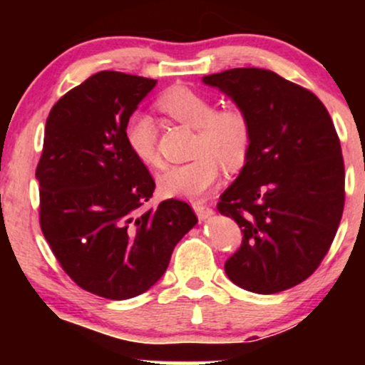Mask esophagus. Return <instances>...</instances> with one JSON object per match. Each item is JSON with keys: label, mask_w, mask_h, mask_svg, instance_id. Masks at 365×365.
<instances>
[{"label": "esophagus", "mask_w": 365, "mask_h": 365, "mask_svg": "<svg viewBox=\"0 0 365 365\" xmlns=\"http://www.w3.org/2000/svg\"><path fill=\"white\" fill-rule=\"evenodd\" d=\"M192 209L194 211H196V214H197V217L201 219V221H206V219H209L214 214V211L211 207L207 206L206 202H202V201H196V202H192Z\"/></svg>", "instance_id": "esophagus-1"}]
</instances>
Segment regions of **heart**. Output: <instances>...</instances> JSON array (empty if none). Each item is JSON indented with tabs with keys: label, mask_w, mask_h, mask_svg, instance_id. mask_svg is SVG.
Instances as JSON below:
<instances>
[{
	"label": "heart",
	"mask_w": 365,
	"mask_h": 365,
	"mask_svg": "<svg viewBox=\"0 0 365 365\" xmlns=\"http://www.w3.org/2000/svg\"><path fill=\"white\" fill-rule=\"evenodd\" d=\"M156 106L174 121L196 129L192 161L169 166L159 176L164 196L202 197L221 178V164L227 171H236L246 161L252 138L246 109L236 104L216 109L211 96L184 84L168 88L158 98ZM124 139L143 164L149 168L161 164L158 129L151 116L133 113L124 124Z\"/></svg>",
	"instance_id": "obj_1"
}]
</instances>
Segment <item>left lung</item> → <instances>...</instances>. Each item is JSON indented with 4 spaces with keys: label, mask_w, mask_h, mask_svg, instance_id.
I'll return each instance as SVG.
<instances>
[{
    "label": "left lung",
    "mask_w": 365,
    "mask_h": 365,
    "mask_svg": "<svg viewBox=\"0 0 365 365\" xmlns=\"http://www.w3.org/2000/svg\"><path fill=\"white\" fill-rule=\"evenodd\" d=\"M202 83L246 109L252 129L246 163L217 204L242 227L224 269L246 291H286L316 271L341 222L346 176L336 128L316 94L269 69L234 68Z\"/></svg>",
    "instance_id": "obj_1"
}]
</instances>
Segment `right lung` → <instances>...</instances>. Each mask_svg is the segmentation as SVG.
I'll return each instance as SVG.
<instances>
[{
	"label": "right lung",
	"instance_id": "right-lung-1",
	"mask_svg": "<svg viewBox=\"0 0 365 365\" xmlns=\"http://www.w3.org/2000/svg\"><path fill=\"white\" fill-rule=\"evenodd\" d=\"M156 79L101 71L68 91L46 119L36 168L39 224L64 272L96 296L146 292L197 217L168 199L141 212L154 179L124 139V124Z\"/></svg>",
	"mask_w": 365,
	"mask_h": 365
}]
</instances>
